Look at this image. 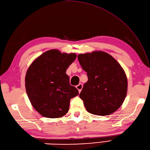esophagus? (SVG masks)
<instances>
[{"instance_id":"34e87169","label":"esophagus","mask_w":150,"mask_h":150,"mask_svg":"<svg viewBox=\"0 0 150 150\" xmlns=\"http://www.w3.org/2000/svg\"><path fill=\"white\" fill-rule=\"evenodd\" d=\"M82 87H83V85H82V83H80L79 84H78V85L77 86H76V88H77V89L79 90V93H80V92L81 91L82 89Z\"/></svg>"}]
</instances>
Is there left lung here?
Masks as SVG:
<instances>
[{"instance_id": "1", "label": "left lung", "mask_w": 150, "mask_h": 150, "mask_svg": "<svg viewBox=\"0 0 150 150\" xmlns=\"http://www.w3.org/2000/svg\"><path fill=\"white\" fill-rule=\"evenodd\" d=\"M77 58L88 78L79 95L86 109L97 115L113 113L126 96L128 81L124 69L113 57L103 52L79 54Z\"/></svg>"}]
</instances>
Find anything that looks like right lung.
<instances>
[{"label":"right lung","mask_w":150,"mask_h":150,"mask_svg":"<svg viewBox=\"0 0 150 150\" xmlns=\"http://www.w3.org/2000/svg\"><path fill=\"white\" fill-rule=\"evenodd\" d=\"M75 53L49 50L35 59L28 68L25 86L28 98L41 115L59 118L69 110L71 98L79 91L69 84L66 69L76 59Z\"/></svg>","instance_id":"add662e5"}]
</instances>
